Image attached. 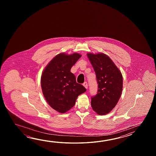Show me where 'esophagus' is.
Masks as SVG:
<instances>
[{"label": "esophagus", "mask_w": 156, "mask_h": 156, "mask_svg": "<svg viewBox=\"0 0 156 156\" xmlns=\"http://www.w3.org/2000/svg\"><path fill=\"white\" fill-rule=\"evenodd\" d=\"M83 85L86 88V89H87L88 86H87V83H86V82H85V83H83Z\"/></svg>", "instance_id": "obj_1"}]
</instances>
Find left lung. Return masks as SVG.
Wrapping results in <instances>:
<instances>
[{"instance_id":"left-lung-1","label":"left lung","mask_w":156,"mask_h":156,"mask_svg":"<svg viewBox=\"0 0 156 156\" xmlns=\"http://www.w3.org/2000/svg\"><path fill=\"white\" fill-rule=\"evenodd\" d=\"M96 73L98 93L91 97L92 108L100 115L109 113L116 106L123 89V76L113 61L104 53H87Z\"/></svg>"}]
</instances>
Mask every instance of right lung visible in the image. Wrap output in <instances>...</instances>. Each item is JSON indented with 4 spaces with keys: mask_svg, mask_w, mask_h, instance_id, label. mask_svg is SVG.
Wrapping results in <instances>:
<instances>
[{
    "mask_svg": "<svg viewBox=\"0 0 156 156\" xmlns=\"http://www.w3.org/2000/svg\"><path fill=\"white\" fill-rule=\"evenodd\" d=\"M81 57L77 53H60L43 70L41 79L43 95L51 107L59 113L71 109L78 96L86 91L82 85L76 83V77L70 71Z\"/></svg>",
    "mask_w": 156,
    "mask_h": 156,
    "instance_id": "1",
    "label": "right lung"
}]
</instances>
